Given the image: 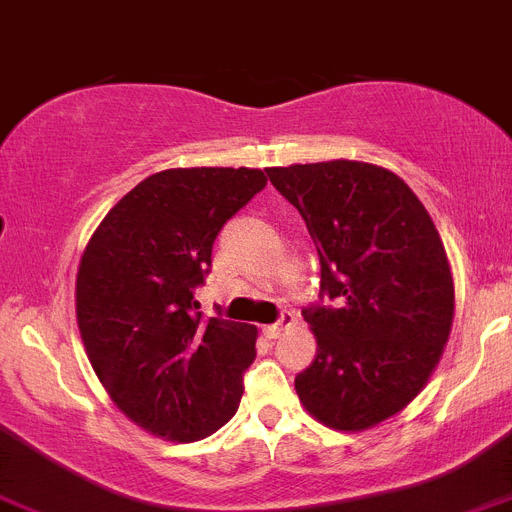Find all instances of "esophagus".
Instances as JSON below:
<instances>
[{
  "instance_id": "1",
  "label": "esophagus",
  "mask_w": 512,
  "mask_h": 512,
  "mask_svg": "<svg viewBox=\"0 0 512 512\" xmlns=\"http://www.w3.org/2000/svg\"><path fill=\"white\" fill-rule=\"evenodd\" d=\"M294 315H283L281 317V322H273V325H263V336L265 338H278V336H283V333H286V330L291 328V325H294Z\"/></svg>"
}]
</instances>
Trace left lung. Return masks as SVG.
Wrapping results in <instances>:
<instances>
[{
	"mask_svg": "<svg viewBox=\"0 0 512 512\" xmlns=\"http://www.w3.org/2000/svg\"><path fill=\"white\" fill-rule=\"evenodd\" d=\"M299 213L336 307L302 315L317 354L294 380L317 422L364 432L422 393L453 328L455 286L422 200L393 171L364 161L265 169Z\"/></svg>",
	"mask_w": 512,
	"mask_h": 512,
	"instance_id": "left-lung-1",
	"label": "left lung"
}]
</instances>
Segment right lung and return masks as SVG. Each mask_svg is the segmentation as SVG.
Masks as SVG:
<instances>
[{"mask_svg": "<svg viewBox=\"0 0 512 512\" xmlns=\"http://www.w3.org/2000/svg\"><path fill=\"white\" fill-rule=\"evenodd\" d=\"M265 184L244 166L158 171L85 244L75 283L85 354L117 409L150 435L203 440L239 409L257 328L195 312V289L223 223Z\"/></svg>", "mask_w": 512, "mask_h": 512, "instance_id": "1", "label": "right lung"}]
</instances>
